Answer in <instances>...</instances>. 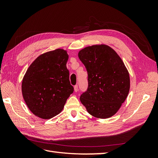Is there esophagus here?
<instances>
[{"label":"esophagus","instance_id":"esophagus-1","mask_svg":"<svg viewBox=\"0 0 158 158\" xmlns=\"http://www.w3.org/2000/svg\"><path fill=\"white\" fill-rule=\"evenodd\" d=\"M74 91H75V92L78 91V85H77L74 86Z\"/></svg>","mask_w":158,"mask_h":158}]
</instances>
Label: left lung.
Returning <instances> with one entry per match:
<instances>
[{
    "label": "left lung",
    "instance_id": "8db88e82",
    "mask_svg": "<svg viewBox=\"0 0 158 158\" xmlns=\"http://www.w3.org/2000/svg\"><path fill=\"white\" fill-rule=\"evenodd\" d=\"M80 60L88 75V88L80 100L90 115L106 119L118 111L128 95L129 73L115 50L94 45L80 50Z\"/></svg>",
    "mask_w": 158,
    "mask_h": 158
}]
</instances>
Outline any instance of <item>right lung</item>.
Instances as JSON below:
<instances>
[{
	"label": "right lung",
	"instance_id": "right-lung-1",
	"mask_svg": "<svg viewBox=\"0 0 158 158\" xmlns=\"http://www.w3.org/2000/svg\"><path fill=\"white\" fill-rule=\"evenodd\" d=\"M68 59L67 51L57 49L40 55L26 70L22 96L35 115L48 119L58 115L73 92L66 68Z\"/></svg>",
	"mask_w": 158,
	"mask_h": 158
}]
</instances>
